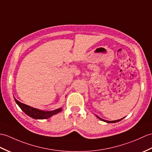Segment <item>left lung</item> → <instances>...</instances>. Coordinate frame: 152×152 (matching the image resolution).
Segmentation results:
<instances>
[{"mask_svg":"<svg viewBox=\"0 0 152 152\" xmlns=\"http://www.w3.org/2000/svg\"><path fill=\"white\" fill-rule=\"evenodd\" d=\"M96 117H97L98 118H99L100 120H101V121H104V122H107V123H115V122H119V121H121V120H122L123 118H121V119H119V120H116V121H105V120H104V119H102V118H100V117H99V116H96Z\"/></svg>","mask_w":152,"mask_h":152,"instance_id":"8db88e82","label":"left lung"}]
</instances>
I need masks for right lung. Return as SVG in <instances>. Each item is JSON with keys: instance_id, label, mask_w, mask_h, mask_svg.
Returning <instances> with one entry per match:
<instances>
[{"instance_id": "obj_1", "label": "right lung", "mask_w": 152, "mask_h": 152, "mask_svg": "<svg viewBox=\"0 0 152 152\" xmlns=\"http://www.w3.org/2000/svg\"><path fill=\"white\" fill-rule=\"evenodd\" d=\"M14 99H15L17 104L22 109V111H24V113L34 119H47L50 118V116L61 112L62 110V108L60 107L59 109H55L54 111H45L40 110V109H38L34 108L32 107L29 106V105L21 103V102L17 100L15 98H14Z\"/></svg>"}]
</instances>
